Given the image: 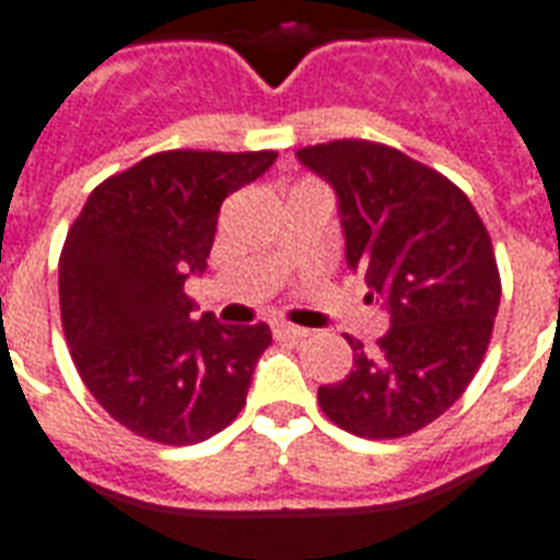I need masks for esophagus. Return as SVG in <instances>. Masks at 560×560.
I'll return each instance as SVG.
<instances>
[{
  "label": "esophagus",
  "instance_id": "obj_1",
  "mask_svg": "<svg viewBox=\"0 0 560 560\" xmlns=\"http://www.w3.org/2000/svg\"><path fill=\"white\" fill-rule=\"evenodd\" d=\"M272 335L290 337V340H305L311 331H308V328H302V326H290V323H272Z\"/></svg>",
  "mask_w": 560,
  "mask_h": 560
}]
</instances>
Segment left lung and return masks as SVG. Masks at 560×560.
I'll return each mask as SVG.
<instances>
[{"label": "left lung", "instance_id": "obj_1", "mask_svg": "<svg viewBox=\"0 0 560 560\" xmlns=\"http://www.w3.org/2000/svg\"><path fill=\"white\" fill-rule=\"evenodd\" d=\"M296 158L335 187L347 264L390 314L373 349L347 337L352 370L319 387V408L370 441L420 432L488 352L502 296L488 229L460 187L394 147L331 140Z\"/></svg>", "mask_w": 560, "mask_h": 560}]
</instances>
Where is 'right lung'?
<instances>
[{
    "instance_id": "add662e5",
    "label": "right lung",
    "mask_w": 560,
    "mask_h": 560,
    "mask_svg": "<svg viewBox=\"0 0 560 560\" xmlns=\"http://www.w3.org/2000/svg\"><path fill=\"white\" fill-rule=\"evenodd\" d=\"M276 158L158 152L105 178L70 225L58 261L63 335L81 382L128 432L187 446L243 411L270 326L194 319L185 281L208 267L225 196Z\"/></svg>"
}]
</instances>
